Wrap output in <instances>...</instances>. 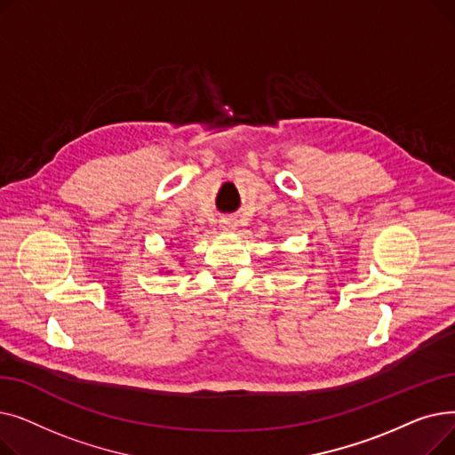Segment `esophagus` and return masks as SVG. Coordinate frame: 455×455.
<instances>
[{
    "mask_svg": "<svg viewBox=\"0 0 455 455\" xmlns=\"http://www.w3.org/2000/svg\"><path fill=\"white\" fill-rule=\"evenodd\" d=\"M235 228H237V221H235V220L227 218V220H223V221H221V230H225V232H232V230H235Z\"/></svg>",
    "mask_w": 455,
    "mask_h": 455,
    "instance_id": "obj_1",
    "label": "esophagus"
}]
</instances>
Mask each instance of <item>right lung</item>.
I'll return each mask as SVG.
<instances>
[{"instance_id":"1","label":"right lung","mask_w":455,"mask_h":455,"mask_svg":"<svg viewBox=\"0 0 455 455\" xmlns=\"http://www.w3.org/2000/svg\"><path fill=\"white\" fill-rule=\"evenodd\" d=\"M165 273H172V269H170V271H165Z\"/></svg>"}]
</instances>
